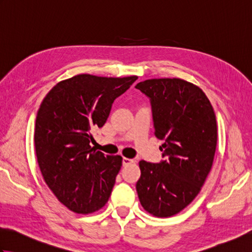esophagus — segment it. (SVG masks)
Segmentation results:
<instances>
[{
  "instance_id": "1",
  "label": "esophagus",
  "mask_w": 252,
  "mask_h": 252,
  "mask_svg": "<svg viewBox=\"0 0 252 252\" xmlns=\"http://www.w3.org/2000/svg\"><path fill=\"white\" fill-rule=\"evenodd\" d=\"M133 162H134V160H132V159H130V158H123L122 159V164L123 165H129V164H132Z\"/></svg>"
}]
</instances>
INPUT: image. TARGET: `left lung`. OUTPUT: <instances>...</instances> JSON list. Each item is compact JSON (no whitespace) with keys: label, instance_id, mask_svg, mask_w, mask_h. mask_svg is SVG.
<instances>
[{"label":"left lung","instance_id":"obj_1","mask_svg":"<svg viewBox=\"0 0 252 252\" xmlns=\"http://www.w3.org/2000/svg\"><path fill=\"white\" fill-rule=\"evenodd\" d=\"M151 98L155 135L165 160L140 161L136 191L142 207L172 217L199 194L215 159L218 126L210 100L197 85L179 78L149 79L135 85Z\"/></svg>","mask_w":252,"mask_h":252}]
</instances>
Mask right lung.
<instances>
[{"label": "right lung", "mask_w": 252, "mask_h": 252, "mask_svg": "<svg viewBox=\"0 0 252 252\" xmlns=\"http://www.w3.org/2000/svg\"><path fill=\"white\" fill-rule=\"evenodd\" d=\"M136 79L77 74L58 82L42 100L34 130L37 163L46 185L69 210L89 215L108 201L122 157L91 147V130L105 125L114 100Z\"/></svg>", "instance_id": "obj_1"}]
</instances>
